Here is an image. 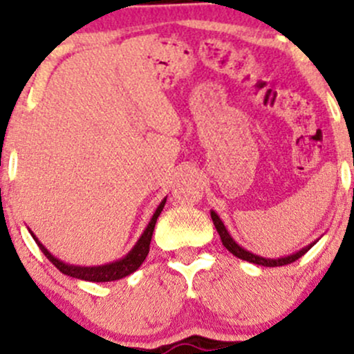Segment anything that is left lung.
I'll return each mask as SVG.
<instances>
[{
	"label": "left lung",
	"mask_w": 354,
	"mask_h": 354,
	"mask_svg": "<svg viewBox=\"0 0 354 354\" xmlns=\"http://www.w3.org/2000/svg\"><path fill=\"white\" fill-rule=\"evenodd\" d=\"M211 219H213L214 223V228H216L219 238H221L223 241V246L226 248V250L230 251V253H233L236 258L239 259H245V261H250V263H254V265H261V266H284V265H290V263L296 261V259H299L301 256L306 253L308 250H310L311 246H315V243H311V245H308L306 248H303V250L296 251V253L290 254V256H284V258H278V259H271V258H263V256H258L254 253H250V251H246L245 248H241L238 245L236 241H234L233 238H231V234L228 233V230H226V226L223 225V221L219 219V216L214 211H211Z\"/></svg>",
	"instance_id": "1"
}]
</instances>
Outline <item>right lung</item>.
I'll return each instance as SVG.
<instances>
[{"instance_id": "right-lung-1", "label": "right lung", "mask_w": 354, "mask_h": 354, "mask_svg": "<svg viewBox=\"0 0 354 354\" xmlns=\"http://www.w3.org/2000/svg\"><path fill=\"white\" fill-rule=\"evenodd\" d=\"M166 198L160 203L156 211H154L151 221L149 225L146 226L145 233L141 234V238L138 239V243L133 246V250L129 251L124 258L118 259L115 263H109V265H101V266H75V265H66V263L59 261L58 258H55L50 251L44 248L41 243L38 241V238H33L35 241L38 243L39 250L43 251L44 256L55 265L63 274L71 276V278H78V279H84V281H93V283H104V281H116V279L124 278V276L135 273V271L143 265V261L146 259V256L149 253V243H151V236L154 231V225H156V219L160 216V213L165 208Z\"/></svg>"}]
</instances>
